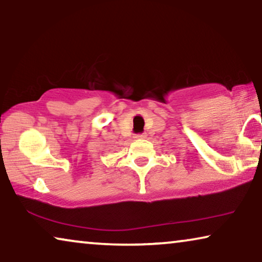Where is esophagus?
<instances>
[{"label":"esophagus","mask_w":262,"mask_h":262,"mask_svg":"<svg viewBox=\"0 0 262 262\" xmlns=\"http://www.w3.org/2000/svg\"><path fill=\"white\" fill-rule=\"evenodd\" d=\"M146 138V133H140V134L135 135V139H144Z\"/></svg>","instance_id":"1"}]
</instances>
